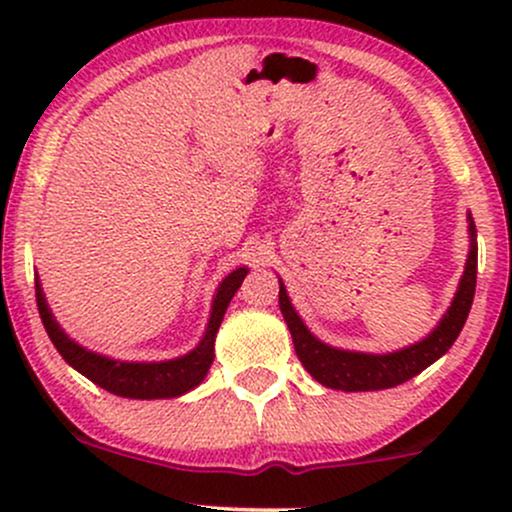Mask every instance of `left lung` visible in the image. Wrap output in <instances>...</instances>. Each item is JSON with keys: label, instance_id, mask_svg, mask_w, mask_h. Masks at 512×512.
<instances>
[{"label": "left lung", "instance_id": "1", "mask_svg": "<svg viewBox=\"0 0 512 512\" xmlns=\"http://www.w3.org/2000/svg\"><path fill=\"white\" fill-rule=\"evenodd\" d=\"M467 233H469V252L464 262V272L457 284L455 296L445 310L438 325L419 342L402 346V349L385 351V354H368V351L339 349V346L325 344L317 339L303 317L293 308L289 293H286L284 281L279 279V308L284 315L286 325L293 337L296 354L301 358L303 368L320 385L332 387L342 392H370L397 387L419 375L440 356L448 354V349L460 337L464 322H467L469 308L474 301V289H477V226H474L472 214L467 211Z\"/></svg>", "mask_w": 512, "mask_h": 512}]
</instances>
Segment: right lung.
I'll return each instance as SVG.
<instances>
[{"label":"right lung","mask_w":512,"mask_h":512,"mask_svg":"<svg viewBox=\"0 0 512 512\" xmlns=\"http://www.w3.org/2000/svg\"><path fill=\"white\" fill-rule=\"evenodd\" d=\"M248 272V267L233 269V272L216 286L202 339H199L197 346H192L187 354L166 358V361H122V358H113L86 349L84 344H79L76 339L69 337V334L62 330L60 322L55 320L38 274H35V301H38L40 320H43L45 332H48L55 349L60 351L69 366L79 370L81 375H86L91 383L113 392L117 397L127 399H173L187 395V392L195 390V387L202 385V380L207 378L211 363H214L216 332H219L228 303L236 296V291L240 289V284H243Z\"/></svg>","instance_id":"obj_1"}]
</instances>
